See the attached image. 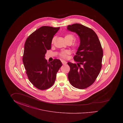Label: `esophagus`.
<instances>
[{"mask_svg":"<svg viewBox=\"0 0 123 123\" xmlns=\"http://www.w3.org/2000/svg\"><path fill=\"white\" fill-rule=\"evenodd\" d=\"M61 62H62V64H67V62L66 61H65V60H61Z\"/></svg>","mask_w":123,"mask_h":123,"instance_id":"1","label":"esophagus"}]
</instances>
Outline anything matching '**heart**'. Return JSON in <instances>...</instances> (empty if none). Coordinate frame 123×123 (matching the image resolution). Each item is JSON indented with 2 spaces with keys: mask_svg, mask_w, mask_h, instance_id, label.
<instances>
[{
  "mask_svg": "<svg viewBox=\"0 0 123 123\" xmlns=\"http://www.w3.org/2000/svg\"><path fill=\"white\" fill-rule=\"evenodd\" d=\"M55 37H53L52 40V43L53 44L55 41ZM64 39L65 41H66L67 43L68 42H70L72 43V41L74 40V39H75V36L71 34H67L64 36ZM79 46V43L77 41H75L72 44V47L74 48H77ZM69 52L68 51H63L62 52H61L60 53V56L64 58H66L67 57V55L68 54H69Z\"/></svg>",
  "mask_w": 123,
  "mask_h": 123,
  "instance_id": "obj_1",
  "label": "heart"
}]
</instances>
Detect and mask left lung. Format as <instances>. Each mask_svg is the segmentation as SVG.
Instances as JSON below:
<instances>
[{
  "instance_id": "1",
  "label": "left lung",
  "mask_w": 123,
  "mask_h": 123,
  "mask_svg": "<svg viewBox=\"0 0 123 123\" xmlns=\"http://www.w3.org/2000/svg\"><path fill=\"white\" fill-rule=\"evenodd\" d=\"M67 29L76 33L80 39V45L74 57L77 63H67L70 67L68 79L73 87L85 89L95 82L99 74L102 67L103 49L93 30L79 24L68 25Z\"/></svg>"
}]
</instances>
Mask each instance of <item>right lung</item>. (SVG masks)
<instances>
[{
	"mask_svg": "<svg viewBox=\"0 0 123 123\" xmlns=\"http://www.w3.org/2000/svg\"><path fill=\"white\" fill-rule=\"evenodd\" d=\"M60 27L42 26L27 38L24 45L23 61L29 81L40 90L51 87L62 64L55 59L50 63L45 59L51 48L52 40Z\"/></svg>",
	"mask_w": 123,
	"mask_h": 123,
	"instance_id": "1",
	"label": "right lung"
}]
</instances>
